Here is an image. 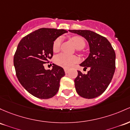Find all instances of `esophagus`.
I'll list each match as a JSON object with an SVG mask.
<instances>
[{"mask_svg":"<svg viewBox=\"0 0 130 130\" xmlns=\"http://www.w3.org/2000/svg\"><path fill=\"white\" fill-rule=\"evenodd\" d=\"M64 71H65V73H68V72H69V70H68V69H67V68H65V69H64Z\"/></svg>","mask_w":130,"mask_h":130,"instance_id":"obj_1","label":"esophagus"}]
</instances>
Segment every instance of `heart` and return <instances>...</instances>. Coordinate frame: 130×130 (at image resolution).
Wrapping results in <instances>:
<instances>
[{"label": "heart", "instance_id": "1", "mask_svg": "<svg viewBox=\"0 0 130 130\" xmlns=\"http://www.w3.org/2000/svg\"><path fill=\"white\" fill-rule=\"evenodd\" d=\"M73 42L75 44V47L78 49H83L86 45L85 39L80 36H74L72 38ZM62 38H58L54 41L52 45V50L54 52H57L60 48ZM55 62L57 65L65 68H70L75 63L79 62V59L74 55H68L65 53L60 54L57 55L55 58Z\"/></svg>", "mask_w": 130, "mask_h": 130}]
</instances>
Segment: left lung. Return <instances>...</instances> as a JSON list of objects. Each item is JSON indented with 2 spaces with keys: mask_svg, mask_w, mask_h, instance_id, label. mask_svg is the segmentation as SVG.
I'll return each instance as SVG.
<instances>
[{
  "mask_svg": "<svg viewBox=\"0 0 130 130\" xmlns=\"http://www.w3.org/2000/svg\"><path fill=\"white\" fill-rule=\"evenodd\" d=\"M85 38L89 43L88 57L80 64L89 68L88 73L78 71L75 79L77 93L82 98L93 99L102 94L107 88L115 70V53L105 37L89 30H68Z\"/></svg>",
  "mask_w": 130,
  "mask_h": 130,
  "instance_id": "8db88e82",
  "label": "left lung"
}]
</instances>
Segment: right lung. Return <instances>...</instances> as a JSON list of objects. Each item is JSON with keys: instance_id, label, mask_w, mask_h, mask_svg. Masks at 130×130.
Wrapping results in <instances>:
<instances>
[{"instance_id": "add662e5", "label": "right lung", "mask_w": 130, "mask_h": 130, "mask_svg": "<svg viewBox=\"0 0 130 130\" xmlns=\"http://www.w3.org/2000/svg\"><path fill=\"white\" fill-rule=\"evenodd\" d=\"M67 32L65 29L40 28L20 41L13 57L16 75L23 87L35 97L46 99L57 93L65 72L55 64L51 70H45L44 65L53 56L54 41Z\"/></svg>"}]
</instances>
